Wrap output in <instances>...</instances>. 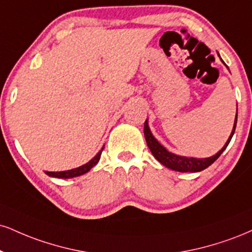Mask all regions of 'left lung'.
Segmentation results:
<instances>
[{"instance_id": "8db88e82", "label": "left lung", "mask_w": 252, "mask_h": 252, "mask_svg": "<svg viewBox=\"0 0 252 252\" xmlns=\"http://www.w3.org/2000/svg\"><path fill=\"white\" fill-rule=\"evenodd\" d=\"M236 123H237V114H236V118H235V124H233V129L231 135L226 142L225 145L223 147L222 150H220L215 156L209 157V158H188V157H182V156H177L175 154L169 153L168 150L165 149L164 147H162L157 139L154 137L153 134H151L149 126H148V122L145 121L144 122V136H145V141H147L148 147L153 155L155 156V158L158 160V162L162 163L163 165H165L166 168L172 169V170L176 171H181V172H197V171H202L204 169H207L209 165H211L216 160L218 157L220 156V154L225 150V148L228 147L229 142L231 141V137L235 132L236 129Z\"/></svg>"}]
</instances>
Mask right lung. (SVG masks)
I'll return each mask as SVG.
<instances>
[{
  "label": "right lung",
  "instance_id": "add662e5",
  "mask_svg": "<svg viewBox=\"0 0 252 252\" xmlns=\"http://www.w3.org/2000/svg\"><path fill=\"white\" fill-rule=\"evenodd\" d=\"M102 151H103V148H102V150L99 151V153L97 154V155L94 157L92 160H90V162H88L87 164L80 166V168L72 169V170H68V171H60V172L45 171V174H47L48 176H51V177H57V178H71V177H76V176H81V175L86 174V172L89 171L94 165H96L97 163H98L99 158H101Z\"/></svg>",
  "mask_w": 252,
  "mask_h": 252
}]
</instances>
